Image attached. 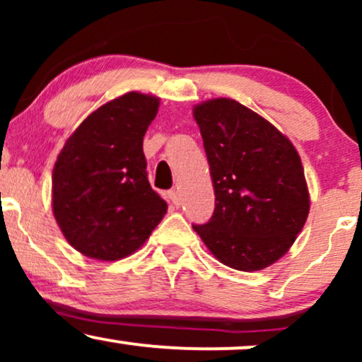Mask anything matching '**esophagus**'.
I'll return each mask as SVG.
<instances>
[{"label":"esophagus","instance_id":"1","mask_svg":"<svg viewBox=\"0 0 362 362\" xmlns=\"http://www.w3.org/2000/svg\"><path fill=\"white\" fill-rule=\"evenodd\" d=\"M168 199H170V202H172L173 207H180L182 201H180V195H178L177 190H170V192H168Z\"/></svg>","mask_w":362,"mask_h":362}]
</instances>
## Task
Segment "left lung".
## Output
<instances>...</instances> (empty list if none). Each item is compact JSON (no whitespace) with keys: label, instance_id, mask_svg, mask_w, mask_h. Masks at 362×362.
<instances>
[{"label":"left lung","instance_id":"obj_1","mask_svg":"<svg viewBox=\"0 0 362 362\" xmlns=\"http://www.w3.org/2000/svg\"><path fill=\"white\" fill-rule=\"evenodd\" d=\"M213 178L216 207L192 224L209 252L236 271L279 260L305 226L310 194L301 158L269 120L231 98L194 107Z\"/></svg>","mask_w":362,"mask_h":362}]
</instances>
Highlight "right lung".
I'll list each match as a JSON object with an SVG mask.
<instances>
[{
  "label": "right lung",
  "mask_w": 362,
  "mask_h": 362,
  "mask_svg": "<svg viewBox=\"0 0 362 362\" xmlns=\"http://www.w3.org/2000/svg\"><path fill=\"white\" fill-rule=\"evenodd\" d=\"M160 98L129 91L91 112L66 141L52 170V213L68 243L97 260L143 247L167 214L151 189L143 138Z\"/></svg>",
  "instance_id": "1"
}]
</instances>
